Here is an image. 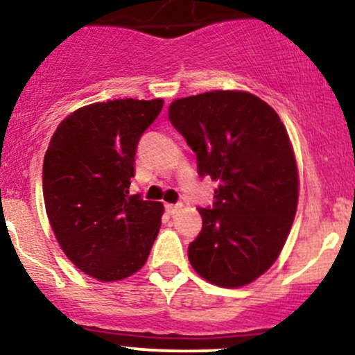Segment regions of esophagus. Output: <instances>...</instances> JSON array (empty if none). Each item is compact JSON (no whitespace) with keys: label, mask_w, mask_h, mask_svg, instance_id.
Segmentation results:
<instances>
[{"label":"esophagus","mask_w":355,"mask_h":355,"mask_svg":"<svg viewBox=\"0 0 355 355\" xmlns=\"http://www.w3.org/2000/svg\"><path fill=\"white\" fill-rule=\"evenodd\" d=\"M178 209H180V203H165V210H166V214L173 215L175 211H177Z\"/></svg>","instance_id":"esophagus-1"}]
</instances>
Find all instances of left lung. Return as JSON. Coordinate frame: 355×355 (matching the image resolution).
<instances>
[{"instance_id":"1","label":"left lung","mask_w":355,"mask_h":355,"mask_svg":"<svg viewBox=\"0 0 355 355\" xmlns=\"http://www.w3.org/2000/svg\"><path fill=\"white\" fill-rule=\"evenodd\" d=\"M168 118L197 153L198 175L218 182L211 207L198 209L191 267L220 287L250 284L275 262L294 222L299 175L287 130L245 92L175 100Z\"/></svg>"}]
</instances>
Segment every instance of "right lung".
<instances>
[{"instance_id": "add662e5", "label": "right lung", "mask_w": 355, "mask_h": 355, "mask_svg": "<svg viewBox=\"0 0 355 355\" xmlns=\"http://www.w3.org/2000/svg\"><path fill=\"white\" fill-rule=\"evenodd\" d=\"M164 100H108L61 121L43 162V197L64 255L101 282L144 267L164 205L128 195L141 135Z\"/></svg>"}]
</instances>
